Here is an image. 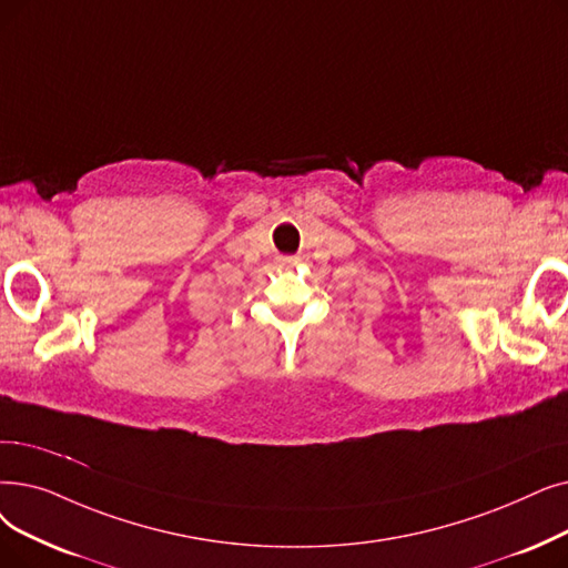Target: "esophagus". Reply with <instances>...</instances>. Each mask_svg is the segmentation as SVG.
<instances>
[{"label":"esophagus","mask_w":568,"mask_h":568,"mask_svg":"<svg viewBox=\"0 0 568 568\" xmlns=\"http://www.w3.org/2000/svg\"><path fill=\"white\" fill-rule=\"evenodd\" d=\"M283 266H292V264H297V260H292V257H281L278 260Z\"/></svg>","instance_id":"obj_1"}]
</instances>
